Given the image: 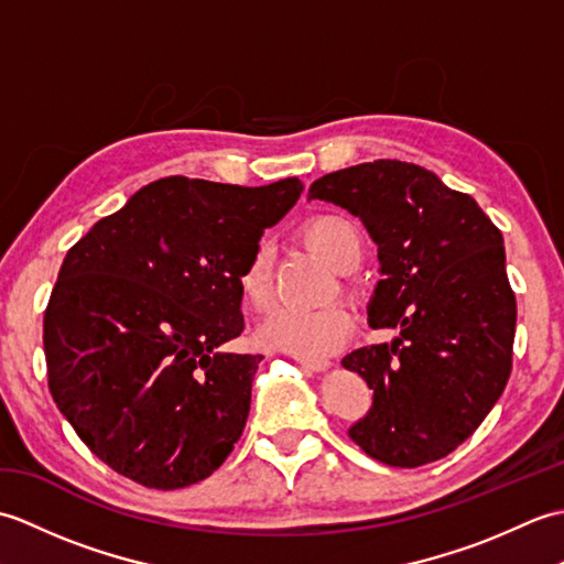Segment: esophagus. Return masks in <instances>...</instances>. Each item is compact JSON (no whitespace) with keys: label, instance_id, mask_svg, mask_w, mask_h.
Instances as JSON below:
<instances>
[{"label":"esophagus","instance_id":"obj_1","mask_svg":"<svg viewBox=\"0 0 564 564\" xmlns=\"http://www.w3.org/2000/svg\"><path fill=\"white\" fill-rule=\"evenodd\" d=\"M297 364L307 370H327L329 368L327 358H297Z\"/></svg>","mask_w":564,"mask_h":564}]
</instances>
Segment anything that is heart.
<instances>
[{
	"label": "heart",
	"mask_w": 564,
	"mask_h": 564,
	"mask_svg": "<svg viewBox=\"0 0 564 564\" xmlns=\"http://www.w3.org/2000/svg\"><path fill=\"white\" fill-rule=\"evenodd\" d=\"M303 237L310 249L325 259L334 271L349 273L364 257V237L358 225L344 215L327 213L310 218L303 225ZM239 291L249 307H267L271 301V261L269 249L259 245L239 271ZM351 313L334 303L317 310L273 307L257 329L263 349L283 351L297 358H325L341 349L351 334Z\"/></svg>",
	"instance_id": "heart-1"
}]
</instances>
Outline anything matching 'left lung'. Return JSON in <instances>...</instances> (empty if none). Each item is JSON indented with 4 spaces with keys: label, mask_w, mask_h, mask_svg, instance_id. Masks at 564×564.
I'll list each match as a JSON object with an SVG mask.
<instances>
[{
    "label": "left lung",
    "mask_w": 564,
    "mask_h": 564,
    "mask_svg": "<svg viewBox=\"0 0 564 564\" xmlns=\"http://www.w3.org/2000/svg\"><path fill=\"white\" fill-rule=\"evenodd\" d=\"M310 198L364 223L380 261L368 325L398 329L390 344L344 356L373 390L351 441L392 467L446 458L482 424L511 373L517 297L505 237L473 196L398 160L325 174Z\"/></svg>",
    "instance_id": "1"
}]
</instances>
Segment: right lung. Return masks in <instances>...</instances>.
Masks as SVG:
<instances>
[{
    "mask_svg": "<svg viewBox=\"0 0 564 564\" xmlns=\"http://www.w3.org/2000/svg\"><path fill=\"white\" fill-rule=\"evenodd\" d=\"M303 188L160 178L67 251L43 319L47 386L116 473L178 489L232 453L261 361L225 351L245 329L239 271Z\"/></svg>",
    "mask_w": 564,
    "mask_h": 564,
    "instance_id": "1",
    "label": "right lung"
}]
</instances>
